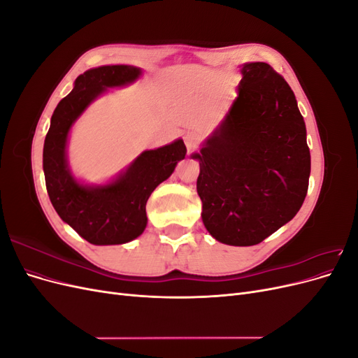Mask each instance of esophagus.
Here are the masks:
<instances>
[{
	"instance_id": "obj_1",
	"label": "esophagus",
	"mask_w": 358,
	"mask_h": 358,
	"mask_svg": "<svg viewBox=\"0 0 358 358\" xmlns=\"http://www.w3.org/2000/svg\"><path fill=\"white\" fill-rule=\"evenodd\" d=\"M183 142H185L187 149L191 150V149H194V148L197 146L199 136L196 133H188V134H185V137H183Z\"/></svg>"
}]
</instances>
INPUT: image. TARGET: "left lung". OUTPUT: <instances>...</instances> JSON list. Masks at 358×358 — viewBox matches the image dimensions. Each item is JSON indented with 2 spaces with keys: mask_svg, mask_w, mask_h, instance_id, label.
I'll return each instance as SVG.
<instances>
[{
  "mask_svg": "<svg viewBox=\"0 0 358 358\" xmlns=\"http://www.w3.org/2000/svg\"><path fill=\"white\" fill-rule=\"evenodd\" d=\"M229 113L204 140L197 192L213 239L231 246L263 242L305 201L310 152L294 92L266 62L241 67Z\"/></svg>",
  "mask_w": 358,
  "mask_h": 358,
  "instance_id": "left-lung-1",
  "label": "left lung"
}]
</instances>
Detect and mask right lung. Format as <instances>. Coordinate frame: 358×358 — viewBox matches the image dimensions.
Instances as JSON below:
<instances>
[{
  "mask_svg": "<svg viewBox=\"0 0 358 358\" xmlns=\"http://www.w3.org/2000/svg\"><path fill=\"white\" fill-rule=\"evenodd\" d=\"M140 76L142 69L124 64L86 70L58 103L45 138L43 171L52 206L64 222L92 245H121L142 234L148 224V199L187 155L183 140L176 138L166 146L143 150L101 185L83 183L71 173L67 145L74 122L107 90L131 85Z\"/></svg>",
  "mask_w": 358,
  "mask_h": 358,
  "instance_id": "add662e5",
  "label": "right lung"
}]
</instances>
